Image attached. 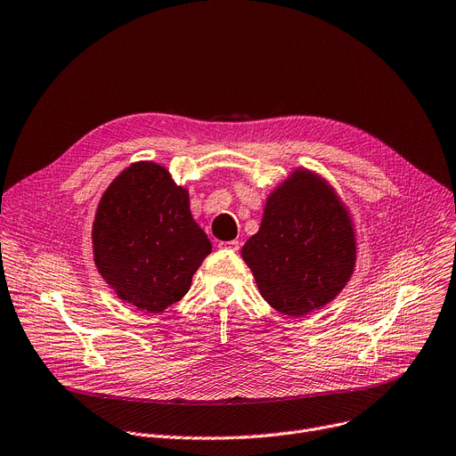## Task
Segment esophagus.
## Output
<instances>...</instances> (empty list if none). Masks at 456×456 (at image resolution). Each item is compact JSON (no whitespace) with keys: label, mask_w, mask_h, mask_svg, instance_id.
Instances as JSON below:
<instances>
[{"label":"esophagus","mask_w":456,"mask_h":456,"mask_svg":"<svg viewBox=\"0 0 456 456\" xmlns=\"http://www.w3.org/2000/svg\"><path fill=\"white\" fill-rule=\"evenodd\" d=\"M222 249H227V251H231V253H236L238 249H240V242H238V240H231V242H220L218 244Z\"/></svg>","instance_id":"obj_1"}]
</instances>
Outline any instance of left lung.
Here are the masks:
<instances>
[{
  "label": "left lung",
  "instance_id": "obj_1",
  "mask_svg": "<svg viewBox=\"0 0 456 456\" xmlns=\"http://www.w3.org/2000/svg\"><path fill=\"white\" fill-rule=\"evenodd\" d=\"M260 296L286 316H305L337 297L354 270V231L330 184L296 170L265 207L242 248Z\"/></svg>",
  "mask_w": 456,
  "mask_h": 456
}]
</instances>
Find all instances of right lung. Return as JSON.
<instances>
[{"instance_id": "add662e5", "label": "right lung", "mask_w": 456, "mask_h": 456, "mask_svg": "<svg viewBox=\"0 0 456 456\" xmlns=\"http://www.w3.org/2000/svg\"><path fill=\"white\" fill-rule=\"evenodd\" d=\"M92 242L107 284L146 313L177 303L212 251L190 214L188 190L155 162L131 164L110 183L95 212Z\"/></svg>"}]
</instances>
